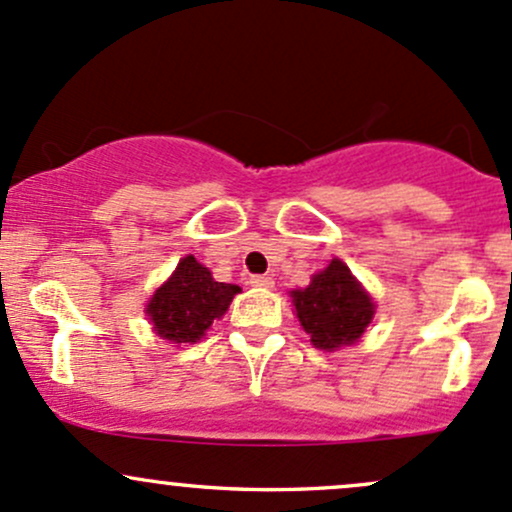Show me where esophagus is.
<instances>
[{
	"instance_id": "34e87169",
	"label": "esophagus",
	"mask_w": 512,
	"mask_h": 512,
	"mask_svg": "<svg viewBox=\"0 0 512 512\" xmlns=\"http://www.w3.org/2000/svg\"><path fill=\"white\" fill-rule=\"evenodd\" d=\"M250 284L257 286V289H272L274 279L269 274H255V277H250Z\"/></svg>"
}]
</instances>
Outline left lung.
Listing matches in <instances>:
<instances>
[{
  "mask_svg": "<svg viewBox=\"0 0 512 512\" xmlns=\"http://www.w3.org/2000/svg\"><path fill=\"white\" fill-rule=\"evenodd\" d=\"M296 318L318 350L355 345L374 318V301L338 257L313 274L306 289L291 291Z\"/></svg>",
  "mask_w": 512,
  "mask_h": 512,
  "instance_id": "8db88e82",
  "label": "left lung"
}]
</instances>
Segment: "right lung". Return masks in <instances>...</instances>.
I'll list each match as a JSON object with an SVG mask.
<instances>
[{"label":"right lung","mask_w":512,"mask_h":512,"mask_svg":"<svg viewBox=\"0 0 512 512\" xmlns=\"http://www.w3.org/2000/svg\"><path fill=\"white\" fill-rule=\"evenodd\" d=\"M240 286L216 282L209 267L196 262L194 255L179 260L172 277L148 301L153 330L172 345H194L206 335L213 320L228 311Z\"/></svg>","instance_id":"obj_1"}]
</instances>
